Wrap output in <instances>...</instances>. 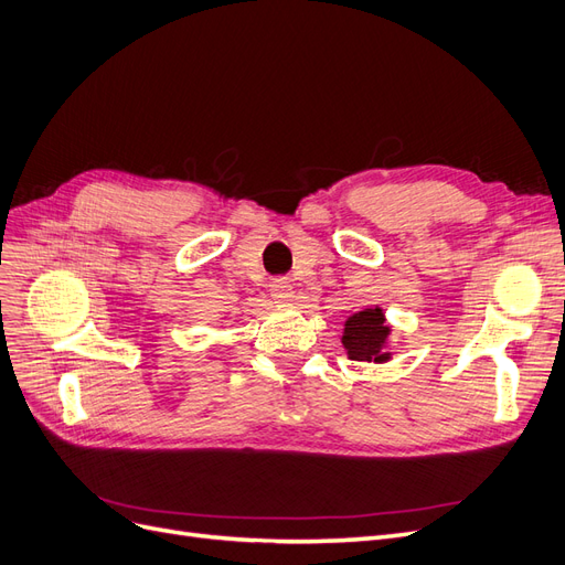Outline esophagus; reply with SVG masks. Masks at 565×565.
<instances>
[{"label": "esophagus", "mask_w": 565, "mask_h": 565, "mask_svg": "<svg viewBox=\"0 0 565 565\" xmlns=\"http://www.w3.org/2000/svg\"><path fill=\"white\" fill-rule=\"evenodd\" d=\"M269 296L275 302H288L294 298V286H290L288 279H275L269 284Z\"/></svg>", "instance_id": "34e87169"}]
</instances>
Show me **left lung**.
I'll return each instance as SVG.
<instances>
[{
    "label": "left lung",
    "instance_id": "1",
    "mask_svg": "<svg viewBox=\"0 0 565 565\" xmlns=\"http://www.w3.org/2000/svg\"><path fill=\"white\" fill-rule=\"evenodd\" d=\"M391 326H386V315L382 307H367L344 321L342 347L351 361L365 363H388L393 353L388 351Z\"/></svg>",
    "mask_w": 565,
    "mask_h": 565
}]
</instances>
